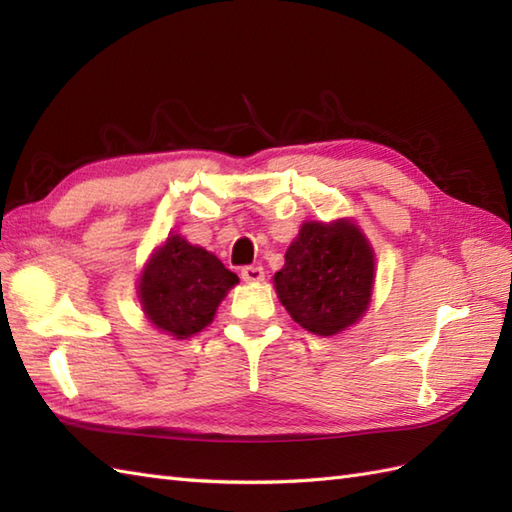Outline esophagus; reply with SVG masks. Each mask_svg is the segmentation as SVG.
<instances>
[{
	"instance_id": "34e87169",
	"label": "esophagus",
	"mask_w": 512,
	"mask_h": 512,
	"mask_svg": "<svg viewBox=\"0 0 512 512\" xmlns=\"http://www.w3.org/2000/svg\"><path fill=\"white\" fill-rule=\"evenodd\" d=\"M266 273L262 266H246L242 268V279L246 281V284H259V281H264Z\"/></svg>"
}]
</instances>
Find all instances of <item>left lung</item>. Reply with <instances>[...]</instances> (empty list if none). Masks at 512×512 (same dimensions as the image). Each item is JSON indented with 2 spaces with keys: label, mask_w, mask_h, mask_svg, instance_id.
<instances>
[{
  "label": "left lung",
  "mask_w": 512,
  "mask_h": 512,
  "mask_svg": "<svg viewBox=\"0 0 512 512\" xmlns=\"http://www.w3.org/2000/svg\"><path fill=\"white\" fill-rule=\"evenodd\" d=\"M273 281L292 321L317 336H336L361 321L372 303L374 248L352 217L303 222Z\"/></svg>",
  "instance_id": "1"
}]
</instances>
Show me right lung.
<instances>
[{"mask_svg":"<svg viewBox=\"0 0 512 512\" xmlns=\"http://www.w3.org/2000/svg\"><path fill=\"white\" fill-rule=\"evenodd\" d=\"M237 284L213 253L169 233L140 270L136 292L147 321L180 341L202 332Z\"/></svg>","mask_w":512,"mask_h":512,"instance_id":"obj_1","label":"right lung"}]
</instances>
